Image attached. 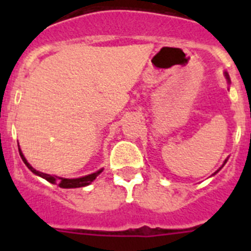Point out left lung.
I'll return each mask as SVG.
<instances>
[{"label": "left lung", "instance_id": "left-lung-1", "mask_svg": "<svg viewBox=\"0 0 251 251\" xmlns=\"http://www.w3.org/2000/svg\"><path fill=\"white\" fill-rule=\"evenodd\" d=\"M225 77H226V80H227V83H230V77H229V74H227V73H226V72H225ZM226 162H227V158H226V159H225V161H224V165H225ZM224 165H223V166H221V167H220V168H219V170H217V171H216V172H215V174H214V175H216V174H217V172H219V171H220V170H221V168H223V167H224Z\"/></svg>", "mask_w": 251, "mask_h": 251}]
</instances>
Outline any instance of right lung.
I'll return each instance as SVG.
<instances>
[{"mask_svg": "<svg viewBox=\"0 0 251 251\" xmlns=\"http://www.w3.org/2000/svg\"><path fill=\"white\" fill-rule=\"evenodd\" d=\"M19 151H20V156H21L22 161H24V163L27 166V168L31 171V172H32V174H35L36 176L43 177L44 179L49 181L50 183L59 185V187H61V188H77V187H85V186H89L90 183H92L93 181H94V179L97 178V177H98L101 172H103V168H100V170L97 171V172H94V174L86 175V176H83V177H77V178H64V177H57V176H54V175L44 174V172H40V171L35 170V168L32 167L30 163H28L27 159L25 158V156H24L22 151L21 150H19Z\"/></svg>", "mask_w": 251, "mask_h": 251, "instance_id": "obj_1", "label": "right lung"}]
</instances>
